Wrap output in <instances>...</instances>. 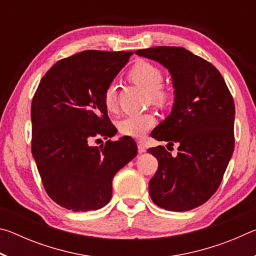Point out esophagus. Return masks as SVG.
<instances>
[{"label":"esophagus","mask_w":256,"mask_h":256,"mask_svg":"<svg viewBox=\"0 0 256 256\" xmlns=\"http://www.w3.org/2000/svg\"><path fill=\"white\" fill-rule=\"evenodd\" d=\"M138 152H140V154H144V152H146V146H144V144L142 141H138Z\"/></svg>","instance_id":"obj_1"}]
</instances>
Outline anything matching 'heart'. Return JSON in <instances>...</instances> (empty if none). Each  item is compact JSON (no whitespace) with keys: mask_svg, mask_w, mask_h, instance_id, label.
I'll return each mask as SVG.
<instances>
[{"mask_svg":"<svg viewBox=\"0 0 256 256\" xmlns=\"http://www.w3.org/2000/svg\"><path fill=\"white\" fill-rule=\"evenodd\" d=\"M130 80L141 86L148 94L151 100L156 104H164L170 98V92L162 86V72L154 64L148 62H138L128 73ZM104 105L108 110H114L116 107V84H110L104 92ZM156 118L150 112L138 115H128L118 120V126L123 136L140 138L154 126Z\"/></svg>","mask_w":256,"mask_h":256,"instance_id":"obj_1","label":"heart"}]
</instances>
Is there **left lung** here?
I'll return each instance as SVG.
<instances>
[{
    "instance_id": "1",
    "label": "left lung",
    "mask_w": 256,
    "mask_h": 256,
    "mask_svg": "<svg viewBox=\"0 0 256 256\" xmlns=\"http://www.w3.org/2000/svg\"><path fill=\"white\" fill-rule=\"evenodd\" d=\"M136 54L170 71L175 96L170 114L151 136L177 144L178 152L172 157L162 146L148 149L158 160L150 198L162 209L192 210L214 196L232 156L234 99L220 72L183 47L158 46Z\"/></svg>"
}]
</instances>
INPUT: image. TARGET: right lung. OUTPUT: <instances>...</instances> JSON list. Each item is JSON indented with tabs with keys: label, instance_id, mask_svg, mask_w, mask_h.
<instances>
[{
	"label": "right lung",
	"instance_id": "obj_1",
	"mask_svg": "<svg viewBox=\"0 0 256 256\" xmlns=\"http://www.w3.org/2000/svg\"><path fill=\"white\" fill-rule=\"evenodd\" d=\"M132 54L84 50L60 60L42 76L34 94L32 157L47 194L68 210L105 206L115 174L138 154L130 136L92 146L94 138L116 134L102 96Z\"/></svg>",
	"mask_w": 256,
	"mask_h": 256
}]
</instances>
